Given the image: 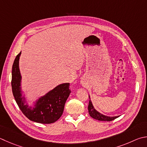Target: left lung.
<instances>
[{"instance_id": "obj_1", "label": "left lung", "mask_w": 147, "mask_h": 147, "mask_svg": "<svg viewBox=\"0 0 147 147\" xmlns=\"http://www.w3.org/2000/svg\"><path fill=\"white\" fill-rule=\"evenodd\" d=\"M88 111H89V115L92 117V118L95 119L99 120V121H113V120L115 119L116 118H118L119 116H113V117H110V116H107L103 115V114L100 113L99 112H98L93 107L91 101L90 100H89V105H88Z\"/></svg>"}]
</instances>
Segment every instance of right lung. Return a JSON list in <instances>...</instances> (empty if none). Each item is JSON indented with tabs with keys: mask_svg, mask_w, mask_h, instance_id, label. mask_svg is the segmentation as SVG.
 <instances>
[{
	"mask_svg": "<svg viewBox=\"0 0 147 147\" xmlns=\"http://www.w3.org/2000/svg\"><path fill=\"white\" fill-rule=\"evenodd\" d=\"M21 52L17 55L12 67L11 87L13 96L22 113L31 120L43 124L53 123L62 115L65 101L71 93L69 83L60 84L47 92L36 101L32 109L25 105V98L22 97L19 70V58Z\"/></svg>",
	"mask_w": 147,
	"mask_h": 147,
	"instance_id": "add662e5",
	"label": "right lung"
}]
</instances>
